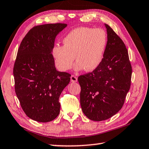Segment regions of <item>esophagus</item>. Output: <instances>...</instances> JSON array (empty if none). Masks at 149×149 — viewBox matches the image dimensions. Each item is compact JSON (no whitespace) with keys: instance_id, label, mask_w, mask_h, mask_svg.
Masks as SVG:
<instances>
[{"instance_id":"esophagus-1","label":"esophagus","mask_w":149,"mask_h":149,"mask_svg":"<svg viewBox=\"0 0 149 149\" xmlns=\"http://www.w3.org/2000/svg\"><path fill=\"white\" fill-rule=\"evenodd\" d=\"M70 79L72 83H76L77 81V78L76 76H75V75H72L70 77Z\"/></svg>"}]
</instances>
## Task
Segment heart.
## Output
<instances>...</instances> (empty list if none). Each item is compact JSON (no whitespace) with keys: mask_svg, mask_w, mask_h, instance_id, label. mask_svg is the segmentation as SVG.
<instances>
[{"mask_svg":"<svg viewBox=\"0 0 149 149\" xmlns=\"http://www.w3.org/2000/svg\"><path fill=\"white\" fill-rule=\"evenodd\" d=\"M63 47L54 46L52 56L59 70L70 69L75 60V70L86 72L95 70L103 59L107 36L103 29L81 27L72 30L63 40Z\"/></svg>","mask_w":149,"mask_h":149,"instance_id":"1","label":"heart"}]
</instances>
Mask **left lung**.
I'll list each match as a JSON object with an SVG mask.
<instances>
[{
  "label": "left lung",
  "mask_w": 149,
  "mask_h": 149,
  "mask_svg": "<svg viewBox=\"0 0 149 149\" xmlns=\"http://www.w3.org/2000/svg\"><path fill=\"white\" fill-rule=\"evenodd\" d=\"M107 42L103 59L93 72L80 75L83 112L93 121H102L122 109L130 89L132 67L122 39L105 24Z\"/></svg>",
  "instance_id": "left-lung-1"
}]
</instances>
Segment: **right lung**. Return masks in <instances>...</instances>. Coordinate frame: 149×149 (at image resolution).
I'll list each match as a JSON object with an SVG mask.
<instances>
[{"mask_svg":"<svg viewBox=\"0 0 149 149\" xmlns=\"http://www.w3.org/2000/svg\"><path fill=\"white\" fill-rule=\"evenodd\" d=\"M66 24L33 27L22 40L14 68L15 90L22 109L35 121L49 122L60 112L59 98L71 75L55 67L52 50Z\"/></svg>","mask_w":149,"mask_h":149,"instance_id":"add662e5","label":"right lung"}]
</instances>
